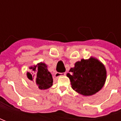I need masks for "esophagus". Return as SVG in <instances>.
Masks as SVG:
<instances>
[{
  "label": "esophagus",
  "instance_id": "esophagus-1",
  "mask_svg": "<svg viewBox=\"0 0 121 121\" xmlns=\"http://www.w3.org/2000/svg\"><path fill=\"white\" fill-rule=\"evenodd\" d=\"M66 74V73H56L55 74V77L56 78H58V77H60V76H65Z\"/></svg>",
  "mask_w": 121,
  "mask_h": 121
}]
</instances>
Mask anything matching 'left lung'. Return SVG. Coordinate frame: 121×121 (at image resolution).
<instances>
[{"instance_id": "obj_1", "label": "left lung", "mask_w": 121, "mask_h": 121, "mask_svg": "<svg viewBox=\"0 0 121 121\" xmlns=\"http://www.w3.org/2000/svg\"><path fill=\"white\" fill-rule=\"evenodd\" d=\"M67 73L72 88L84 96H91L104 86L106 80V70L104 65L96 58L82 59L74 64Z\"/></svg>"}]
</instances>
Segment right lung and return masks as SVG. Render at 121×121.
I'll list each match as a JSON object with an SVG mask.
<instances>
[{"label": "right lung", "mask_w": 121, "mask_h": 121, "mask_svg": "<svg viewBox=\"0 0 121 121\" xmlns=\"http://www.w3.org/2000/svg\"><path fill=\"white\" fill-rule=\"evenodd\" d=\"M30 69L34 71V74L27 73L29 80L35 82L39 89H47L52 86L53 79L52 74L47 69V65L45 63H37L36 65L32 66Z\"/></svg>", "instance_id": "add662e5"}]
</instances>
